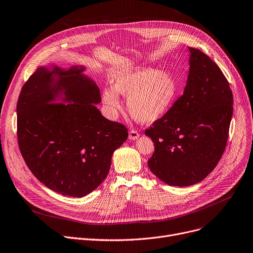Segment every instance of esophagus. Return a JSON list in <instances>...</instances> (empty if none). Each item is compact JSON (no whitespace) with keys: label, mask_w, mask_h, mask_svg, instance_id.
Returning a JSON list of instances; mask_svg holds the SVG:
<instances>
[{"label":"esophagus","mask_w":253,"mask_h":253,"mask_svg":"<svg viewBox=\"0 0 253 253\" xmlns=\"http://www.w3.org/2000/svg\"><path fill=\"white\" fill-rule=\"evenodd\" d=\"M138 136H139V133H138V131H137V130H135V129H131V130L129 131V139H131V140H134V139H137V138H138Z\"/></svg>","instance_id":"34e87169"}]
</instances>
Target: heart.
<instances>
[{
  "label": "heart",
  "mask_w": 253,
  "mask_h": 253,
  "mask_svg": "<svg viewBox=\"0 0 253 253\" xmlns=\"http://www.w3.org/2000/svg\"><path fill=\"white\" fill-rule=\"evenodd\" d=\"M118 94L128 97V111L136 121L150 123L170 108L176 95V84L166 73L137 68L118 76L114 88L103 89L102 101L113 114L121 110Z\"/></svg>",
  "instance_id": "1"
}]
</instances>
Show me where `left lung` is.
Returning <instances> with one entry per match:
<instances>
[{"label": "left lung", "instance_id": "1", "mask_svg": "<svg viewBox=\"0 0 253 253\" xmlns=\"http://www.w3.org/2000/svg\"><path fill=\"white\" fill-rule=\"evenodd\" d=\"M190 51L183 94L144 131L155 145L149 168L176 187L200 182L215 168L227 147L233 115V93L219 66L199 49Z\"/></svg>", "mask_w": 253, "mask_h": 253}]
</instances>
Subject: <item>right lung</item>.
<instances>
[{"label": "right lung", "instance_id": "obj_1", "mask_svg": "<svg viewBox=\"0 0 253 253\" xmlns=\"http://www.w3.org/2000/svg\"><path fill=\"white\" fill-rule=\"evenodd\" d=\"M83 68L53 72L38 68L21 88L17 101V141L32 173L47 188L81 198L108 175L112 156L128 137L121 123L105 119L93 103L101 101ZM52 74L60 80L52 85ZM62 87L66 100L50 105Z\"/></svg>", "mask_w": 253, "mask_h": 253}]
</instances>
